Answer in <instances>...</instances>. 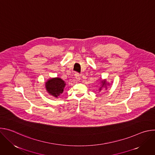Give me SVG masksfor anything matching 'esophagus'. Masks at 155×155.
<instances>
[{
	"mask_svg": "<svg viewBox=\"0 0 155 155\" xmlns=\"http://www.w3.org/2000/svg\"><path fill=\"white\" fill-rule=\"evenodd\" d=\"M75 78H76V80H77L79 81V80H80V74H79V73L76 72V73H75Z\"/></svg>",
	"mask_w": 155,
	"mask_h": 155,
	"instance_id": "1",
	"label": "esophagus"
}]
</instances>
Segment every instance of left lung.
I'll return each instance as SVG.
<instances>
[{"label":"left lung","mask_w":155,"mask_h":155,"mask_svg":"<svg viewBox=\"0 0 155 155\" xmlns=\"http://www.w3.org/2000/svg\"><path fill=\"white\" fill-rule=\"evenodd\" d=\"M102 83H103V84H102V86H103L104 84H105V80H103V81H102ZM101 90V87L100 88V90Z\"/></svg>","instance_id":"obj_1"}]
</instances>
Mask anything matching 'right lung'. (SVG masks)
<instances>
[{
  "mask_svg": "<svg viewBox=\"0 0 155 155\" xmlns=\"http://www.w3.org/2000/svg\"><path fill=\"white\" fill-rule=\"evenodd\" d=\"M65 82L59 78H52L46 83V88L49 94L58 97L64 91Z\"/></svg>",
  "mask_w": 155,
  "mask_h": 155,
  "instance_id": "add662e5",
  "label": "right lung"
}]
</instances>
